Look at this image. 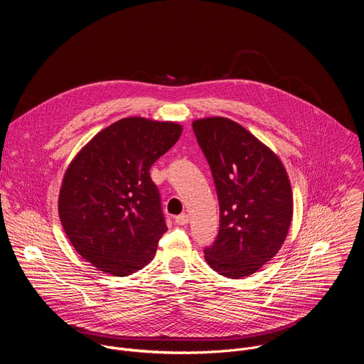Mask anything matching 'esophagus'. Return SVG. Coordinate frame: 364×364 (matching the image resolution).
I'll return each mask as SVG.
<instances>
[{
	"label": "esophagus",
	"instance_id": "esophagus-1",
	"mask_svg": "<svg viewBox=\"0 0 364 364\" xmlns=\"http://www.w3.org/2000/svg\"><path fill=\"white\" fill-rule=\"evenodd\" d=\"M176 223H177V225H180V226H184V225H187V223H188V215L183 213V215L177 216V218H176Z\"/></svg>",
	"mask_w": 364,
	"mask_h": 364
}]
</instances>
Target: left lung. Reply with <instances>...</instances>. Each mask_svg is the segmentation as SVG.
Wrapping results in <instances>:
<instances>
[{
	"mask_svg": "<svg viewBox=\"0 0 364 364\" xmlns=\"http://www.w3.org/2000/svg\"><path fill=\"white\" fill-rule=\"evenodd\" d=\"M193 131L212 168L219 205L218 239L204 259L218 274L239 279L261 269L287 239L294 198L278 155L240 124L209 117Z\"/></svg>",
	"mask_w": 364,
	"mask_h": 364,
	"instance_id": "1",
	"label": "left lung"
}]
</instances>
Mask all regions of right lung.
Wrapping results in <instances>:
<instances>
[{
    "mask_svg": "<svg viewBox=\"0 0 364 364\" xmlns=\"http://www.w3.org/2000/svg\"><path fill=\"white\" fill-rule=\"evenodd\" d=\"M181 132L171 121L122 118L75 155L63 176L59 218L75 250L96 269L128 277L152 261L168 228L149 168Z\"/></svg>",
    "mask_w": 364,
    "mask_h": 364,
    "instance_id": "add662e5",
    "label": "right lung"
}]
</instances>
